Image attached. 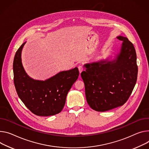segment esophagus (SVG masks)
<instances>
[{
  "label": "esophagus",
  "instance_id": "34e87169",
  "mask_svg": "<svg viewBox=\"0 0 149 149\" xmlns=\"http://www.w3.org/2000/svg\"><path fill=\"white\" fill-rule=\"evenodd\" d=\"M78 68L79 74L81 73V72L83 71V67L81 65H79V66H78Z\"/></svg>",
  "mask_w": 149,
  "mask_h": 149
}]
</instances>
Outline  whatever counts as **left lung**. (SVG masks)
Segmentation results:
<instances>
[{
	"instance_id": "8db88e82",
	"label": "left lung",
	"mask_w": 149,
	"mask_h": 149,
	"mask_svg": "<svg viewBox=\"0 0 149 149\" xmlns=\"http://www.w3.org/2000/svg\"><path fill=\"white\" fill-rule=\"evenodd\" d=\"M120 51L113 61H100L84 65L81 74L85 85L86 100L91 109L105 112L123 106L136 84L138 66L134 45L125 37Z\"/></svg>"
}]
</instances>
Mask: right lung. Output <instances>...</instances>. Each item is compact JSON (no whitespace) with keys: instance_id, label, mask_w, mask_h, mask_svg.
Masks as SVG:
<instances>
[{"instance_id":"add662e5","label":"right lung","mask_w":149,"mask_h":149,"mask_svg":"<svg viewBox=\"0 0 149 149\" xmlns=\"http://www.w3.org/2000/svg\"><path fill=\"white\" fill-rule=\"evenodd\" d=\"M25 42L17 51L13 59V81L17 93L25 106L34 114L48 116L59 113L65 104L67 94L79 75L77 68L62 71L45 80H36L25 72L21 52Z\"/></svg>"}]
</instances>
